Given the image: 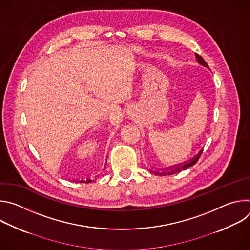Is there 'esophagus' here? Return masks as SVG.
Returning <instances> with one entry per match:
<instances>
[{
	"label": "esophagus",
	"mask_w": 250,
	"mask_h": 250,
	"mask_svg": "<svg viewBox=\"0 0 250 250\" xmlns=\"http://www.w3.org/2000/svg\"><path fill=\"white\" fill-rule=\"evenodd\" d=\"M127 114H128V116L132 119L133 117H134V110L131 108V109H128V111H127Z\"/></svg>",
	"instance_id": "esophagus-1"
}]
</instances>
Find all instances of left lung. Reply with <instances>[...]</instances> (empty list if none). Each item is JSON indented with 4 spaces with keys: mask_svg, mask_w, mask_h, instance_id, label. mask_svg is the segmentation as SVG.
I'll use <instances>...</instances> for the list:
<instances>
[{
    "mask_svg": "<svg viewBox=\"0 0 250 250\" xmlns=\"http://www.w3.org/2000/svg\"><path fill=\"white\" fill-rule=\"evenodd\" d=\"M196 57H197L198 62H199L201 65H203V66H205V67H208V66L207 62L203 59V57H202V56H200V55L196 54ZM201 153H202V152H200L196 157H194L192 160H190V161H188V162H184V163H182V164H178V165H175V166H171L170 168H167V169H166V171H163V172L151 171V172H152V173H154V174H156V175H171V174L178 173V172H180V171H182V170H185V169H187V168H189V167L193 166V165L198 161V159L200 158Z\"/></svg>",
    "mask_w": 250,
    "mask_h": 250,
    "instance_id": "8db88e82",
    "label": "left lung"
}]
</instances>
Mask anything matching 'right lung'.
<instances>
[{
	"label": "right lung",
	"mask_w": 250,
	"mask_h": 250,
	"mask_svg": "<svg viewBox=\"0 0 250 250\" xmlns=\"http://www.w3.org/2000/svg\"><path fill=\"white\" fill-rule=\"evenodd\" d=\"M93 180H81V181H78V182H83V183H90V182H92ZM74 182H76V181H74Z\"/></svg>",
	"instance_id": "right-lung-1"
}]
</instances>
